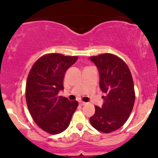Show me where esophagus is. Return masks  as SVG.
Wrapping results in <instances>:
<instances>
[{"label":"esophagus","mask_w":158,"mask_h":158,"mask_svg":"<svg viewBox=\"0 0 158 158\" xmlns=\"http://www.w3.org/2000/svg\"><path fill=\"white\" fill-rule=\"evenodd\" d=\"M79 104H80L81 106H84V105H85V104H86V102H85L80 101V102H79Z\"/></svg>","instance_id":"obj_1"}]
</instances>
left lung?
<instances>
[{
	"label": "left lung",
	"mask_w": 158,
	"mask_h": 158,
	"mask_svg": "<svg viewBox=\"0 0 158 158\" xmlns=\"http://www.w3.org/2000/svg\"><path fill=\"white\" fill-rule=\"evenodd\" d=\"M98 69L99 86L106 94L102 107L95 106L90 117L93 128L103 133H110L122 126L133 109L135 92L131 73L123 60L111 53L89 57Z\"/></svg>",
	"instance_id": "left-lung-1"
}]
</instances>
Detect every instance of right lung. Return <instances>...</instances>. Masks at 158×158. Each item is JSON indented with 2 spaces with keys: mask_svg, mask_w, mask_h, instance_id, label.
I'll return each mask as SVG.
<instances>
[{
  "mask_svg": "<svg viewBox=\"0 0 158 158\" xmlns=\"http://www.w3.org/2000/svg\"><path fill=\"white\" fill-rule=\"evenodd\" d=\"M78 56L48 53L38 59L32 66L26 83V102L35 123L51 135L63 132L69 126L79 106L58 93L63 89L67 69Z\"/></svg>",
  "mask_w": 158,
  "mask_h": 158,
  "instance_id": "1",
  "label": "right lung"
}]
</instances>
